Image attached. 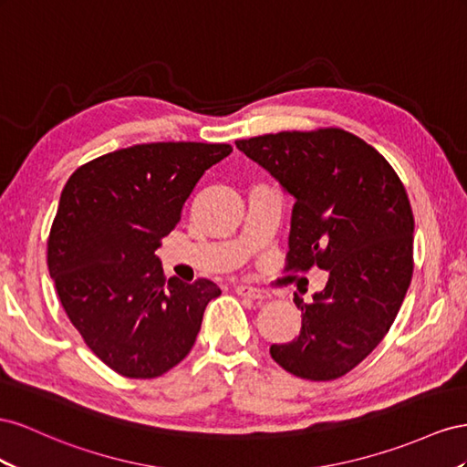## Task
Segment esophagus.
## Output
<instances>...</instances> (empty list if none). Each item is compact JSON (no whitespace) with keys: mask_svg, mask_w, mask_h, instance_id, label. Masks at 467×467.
Returning <instances> with one entry per match:
<instances>
[{"mask_svg":"<svg viewBox=\"0 0 467 467\" xmlns=\"http://www.w3.org/2000/svg\"><path fill=\"white\" fill-rule=\"evenodd\" d=\"M234 291L238 293V296L250 297V299H268V297H270V293L265 291V289L252 287V285H236Z\"/></svg>","mask_w":467,"mask_h":467,"instance_id":"obj_1","label":"esophagus"}]
</instances>
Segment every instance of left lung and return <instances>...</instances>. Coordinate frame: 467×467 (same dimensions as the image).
I'll use <instances>...</instances> for the list:
<instances>
[{
	"mask_svg": "<svg viewBox=\"0 0 467 467\" xmlns=\"http://www.w3.org/2000/svg\"><path fill=\"white\" fill-rule=\"evenodd\" d=\"M236 149L296 199L287 270L328 272L311 303L293 299L299 337L270 354L303 379L348 374L388 335L410 284L415 219L405 185L374 146L342 129L284 130Z\"/></svg>",
	"mask_w": 467,
	"mask_h": 467,
	"instance_id": "left-lung-1",
	"label": "left lung"
}]
</instances>
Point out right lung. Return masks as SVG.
Listing matches in <instances>:
<instances>
[{"mask_svg": "<svg viewBox=\"0 0 467 467\" xmlns=\"http://www.w3.org/2000/svg\"><path fill=\"white\" fill-rule=\"evenodd\" d=\"M231 144L150 142L103 154L66 182L48 272L70 323L117 374L150 379L190 354L217 284L166 282L154 252Z\"/></svg>", "mask_w": 467, "mask_h": 467, "instance_id": "right-lung-1", "label": "right lung"}]
</instances>
